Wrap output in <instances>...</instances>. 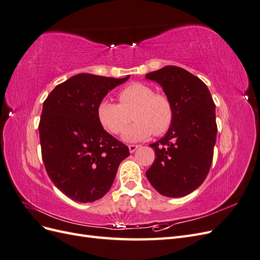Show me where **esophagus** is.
<instances>
[{
	"instance_id": "esophagus-1",
	"label": "esophagus",
	"mask_w": 260,
	"mask_h": 260,
	"mask_svg": "<svg viewBox=\"0 0 260 260\" xmlns=\"http://www.w3.org/2000/svg\"><path fill=\"white\" fill-rule=\"evenodd\" d=\"M139 147H140V145H137V144H131V145H129V151H130V153H135Z\"/></svg>"
}]
</instances>
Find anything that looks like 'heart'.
<instances>
[{"mask_svg":"<svg viewBox=\"0 0 260 260\" xmlns=\"http://www.w3.org/2000/svg\"><path fill=\"white\" fill-rule=\"evenodd\" d=\"M119 104L103 100L98 105V119L106 131L119 135L133 113L135 122L124 131L122 140L128 143L143 141L154 135L166 132L174 119L170 100L162 94H155L151 86L135 82L118 93Z\"/></svg>","mask_w":260,"mask_h":260,"instance_id":"heart-1","label":"heart"}]
</instances>
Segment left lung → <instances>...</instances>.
Listing matches in <instances>:
<instances>
[{
    "mask_svg": "<svg viewBox=\"0 0 260 260\" xmlns=\"http://www.w3.org/2000/svg\"><path fill=\"white\" fill-rule=\"evenodd\" d=\"M160 84L174 108L165 137L149 144L155 160L146 178L167 198H182L206 179L216 144V106L200 78L177 66H166L145 76Z\"/></svg>",
    "mask_w": 260,
    "mask_h": 260,
    "instance_id": "left-lung-1",
    "label": "left lung"
}]
</instances>
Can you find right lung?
Masks as SVG:
<instances>
[{
    "label": "right lung",
    "instance_id": "1",
    "mask_svg": "<svg viewBox=\"0 0 260 260\" xmlns=\"http://www.w3.org/2000/svg\"><path fill=\"white\" fill-rule=\"evenodd\" d=\"M78 74L54 88L43 103L39 133L46 172L58 190L79 203L100 200L111 188L128 146L104 130L100 102L129 79Z\"/></svg>",
    "mask_w": 260,
    "mask_h": 260
}]
</instances>
